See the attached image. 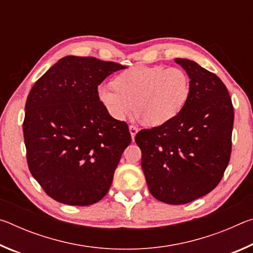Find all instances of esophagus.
<instances>
[{
  "instance_id": "1",
  "label": "esophagus",
  "mask_w": 253,
  "mask_h": 253,
  "mask_svg": "<svg viewBox=\"0 0 253 253\" xmlns=\"http://www.w3.org/2000/svg\"><path fill=\"white\" fill-rule=\"evenodd\" d=\"M129 131H130L131 138H132V140H134L135 136H136V134H137V131H138V128L135 127V126H132V125H130V126H129Z\"/></svg>"
}]
</instances>
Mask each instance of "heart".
Wrapping results in <instances>:
<instances>
[{
  "label": "heart",
  "mask_w": 253,
  "mask_h": 253,
  "mask_svg": "<svg viewBox=\"0 0 253 253\" xmlns=\"http://www.w3.org/2000/svg\"><path fill=\"white\" fill-rule=\"evenodd\" d=\"M113 84H102L97 97L110 117L123 121L135 111L144 123L160 126L181 113L190 96V79L177 67L136 66L123 71Z\"/></svg>",
  "instance_id": "1"
}]
</instances>
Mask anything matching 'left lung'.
Returning <instances> with one entry per match:
<instances>
[{"instance_id":"left-lung-1","label":"left lung","mask_w":253,"mask_h":253,"mask_svg":"<svg viewBox=\"0 0 253 253\" xmlns=\"http://www.w3.org/2000/svg\"><path fill=\"white\" fill-rule=\"evenodd\" d=\"M190 77V96L176 117L137 132L142 169L154 198L185 204L215 188L232 151L234 111L229 91L213 72L175 59Z\"/></svg>"}]
</instances>
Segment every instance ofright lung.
I'll return each instance as SVG.
<instances>
[{
  "label": "right lung",
  "mask_w": 253,
  "mask_h": 253,
  "mask_svg": "<svg viewBox=\"0 0 253 253\" xmlns=\"http://www.w3.org/2000/svg\"><path fill=\"white\" fill-rule=\"evenodd\" d=\"M116 62L68 55L30 91L23 136L30 172L50 198L85 207L107 194L131 136L97 97L107 77L125 69Z\"/></svg>",
  "instance_id": "obj_1"
}]
</instances>
